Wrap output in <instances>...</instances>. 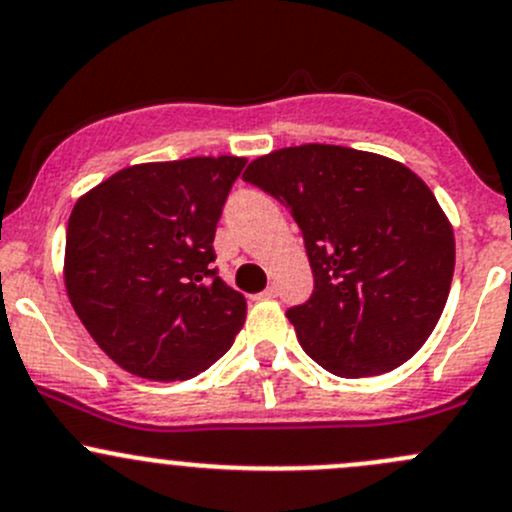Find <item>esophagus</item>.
Returning a JSON list of instances; mask_svg holds the SVG:
<instances>
[{
  "mask_svg": "<svg viewBox=\"0 0 512 512\" xmlns=\"http://www.w3.org/2000/svg\"><path fill=\"white\" fill-rule=\"evenodd\" d=\"M276 295H278V288L276 286H268L266 291L261 293V298H276Z\"/></svg>",
  "mask_w": 512,
  "mask_h": 512,
  "instance_id": "obj_1",
  "label": "esophagus"
}]
</instances>
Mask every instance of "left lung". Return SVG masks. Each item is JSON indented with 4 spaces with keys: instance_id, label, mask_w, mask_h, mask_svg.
<instances>
[{
    "instance_id": "8db88e82",
    "label": "left lung",
    "mask_w": 512,
    "mask_h": 512,
    "mask_svg": "<svg viewBox=\"0 0 512 512\" xmlns=\"http://www.w3.org/2000/svg\"><path fill=\"white\" fill-rule=\"evenodd\" d=\"M244 179L286 204L303 231L315 288L286 313L303 350L347 379L414 357L444 313L456 263L451 221L424 179L320 142L256 157Z\"/></svg>"
}]
</instances>
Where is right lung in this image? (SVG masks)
<instances>
[{
	"mask_svg": "<svg viewBox=\"0 0 512 512\" xmlns=\"http://www.w3.org/2000/svg\"><path fill=\"white\" fill-rule=\"evenodd\" d=\"M246 157L125 167L73 204L63 281L100 350L157 382L197 377L246 320L214 263V234Z\"/></svg>",
	"mask_w": 512,
	"mask_h": 512,
	"instance_id": "obj_1",
	"label": "right lung"
}]
</instances>
